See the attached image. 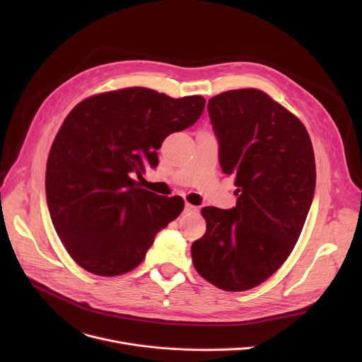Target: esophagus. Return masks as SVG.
<instances>
[{
    "label": "esophagus",
    "instance_id": "esophagus-1",
    "mask_svg": "<svg viewBox=\"0 0 362 362\" xmlns=\"http://www.w3.org/2000/svg\"><path fill=\"white\" fill-rule=\"evenodd\" d=\"M197 211V208H196V206H193V204H190V203H185V212L186 214H190V212H196Z\"/></svg>",
    "mask_w": 362,
    "mask_h": 362
}]
</instances>
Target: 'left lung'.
<instances>
[{"mask_svg":"<svg viewBox=\"0 0 362 362\" xmlns=\"http://www.w3.org/2000/svg\"><path fill=\"white\" fill-rule=\"evenodd\" d=\"M208 110L238 202L202 209L206 232L192 259L202 278L240 292L275 274L298 242L315 192L314 148L300 120L261 90L225 91Z\"/></svg>","mask_w":362,"mask_h":362,"instance_id":"obj_1","label":"left lung"}]
</instances>
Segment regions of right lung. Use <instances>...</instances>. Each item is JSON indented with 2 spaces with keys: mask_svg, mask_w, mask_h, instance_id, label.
Masks as SVG:
<instances>
[{
  "mask_svg": "<svg viewBox=\"0 0 362 362\" xmlns=\"http://www.w3.org/2000/svg\"><path fill=\"white\" fill-rule=\"evenodd\" d=\"M206 100L130 87L83 100L51 146L45 196L66 250L83 269L117 276L139 267L154 236L183 211L137 179L156 168L163 140L194 124Z\"/></svg>",
  "mask_w": 362,
  "mask_h": 362,
  "instance_id": "add662e5",
  "label": "right lung"
}]
</instances>
